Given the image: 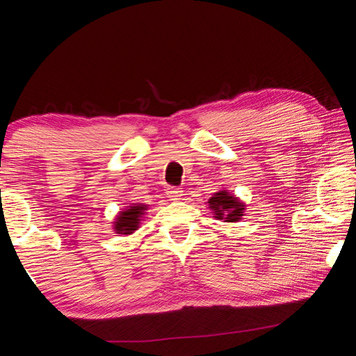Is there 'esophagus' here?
Returning <instances> with one entry per match:
<instances>
[{"mask_svg": "<svg viewBox=\"0 0 356 356\" xmlns=\"http://www.w3.org/2000/svg\"><path fill=\"white\" fill-rule=\"evenodd\" d=\"M168 196H170L171 201H179L182 200L184 196V190L182 188H176V186H171V188H168Z\"/></svg>", "mask_w": 356, "mask_h": 356, "instance_id": "1", "label": "esophagus"}]
</instances>
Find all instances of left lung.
Segmentation results:
<instances>
[{
	"label": "left lung",
	"instance_id": "8db88e82",
	"mask_svg": "<svg viewBox=\"0 0 356 356\" xmlns=\"http://www.w3.org/2000/svg\"><path fill=\"white\" fill-rule=\"evenodd\" d=\"M209 206L215 212L216 220H226L229 222L238 221L243 216L245 210L243 204L229 195L226 190L215 193L209 200Z\"/></svg>",
	"mask_w": 356,
	"mask_h": 356
}]
</instances>
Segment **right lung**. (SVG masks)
I'll return each instance as SVG.
<instances>
[{
	"instance_id": "obj_1",
	"label": "right lung",
	"mask_w": 356,
	"mask_h": 356,
	"mask_svg": "<svg viewBox=\"0 0 356 356\" xmlns=\"http://www.w3.org/2000/svg\"><path fill=\"white\" fill-rule=\"evenodd\" d=\"M144 210L146 206H130L127 210H122L118 215L116 221H114V231L118 234H124V236H129V234L135 232L138 227H140L141 216L144 215Z\"/></svg>"
}]
</instances>
